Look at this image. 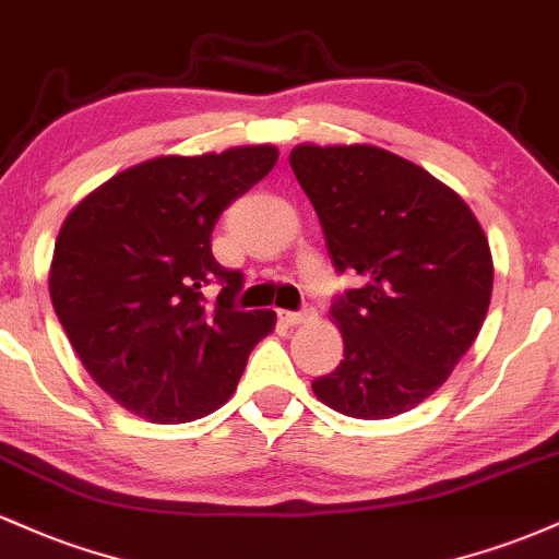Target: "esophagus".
I'll use <instances>...</instances> for the list:
<instances>
[{
    "label": "esophagus",
    "instance_id": "1",
    "mask_svg": "<svg viewBox=\"0 0 559 559\" xmlns=\"http://www.w3.org/2000/svg\"><path fill=\"white\" fill-rule=\"evenodd\" d=\"M312 316H316V307L307 305L305 310H278V320L284 325H299L305 323V320H310Z\"/></svg>",
    "mask_w": 559,
    "mask_h": 559
}]
</instances>
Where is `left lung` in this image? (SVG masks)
I'll list each match as a JSON object with an SVG mask.
<instances>
[{"label":"left lung","mask_w":559,"mask_h":559,"mask_svg":"<svg viewBox=\"0 0 559 559\" xmlns=\"http://www.w3.org/2000/svg\"><path fill=\"white\" fill-rule=\"evenodd\" d=\"M288 163L333 267L360 275L331 301L344 360L312 391L349 418L407 413L476 342L493 286L489 241L449 186L386 150L301 144Z\"/></svg>","instance_id":"left-lung-1"}]
</instances>
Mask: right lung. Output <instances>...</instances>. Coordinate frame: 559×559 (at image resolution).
I'll return each mask as SVG.
<instances>
[{
  "label": "right lung",
  "instance_id": "add662e5",
  "mask_svg": "<svg viewBox=\"0 0 559 559\" xmlns=\"http://www.w3.org/2000/svg\"><path fill=\"white\" fill-rule=\"evenodd\" d=\"M275 146L157 157L88 194L55 243L49 294L83 368L152 423L204 418L234 394L273 310H239L241 271L213 254L223 210L273 170ZM221 285L215 300L203 288Z\"/></svg>",
  "mask_w": 559,
  "mask_h": 559
}]
</instances>
